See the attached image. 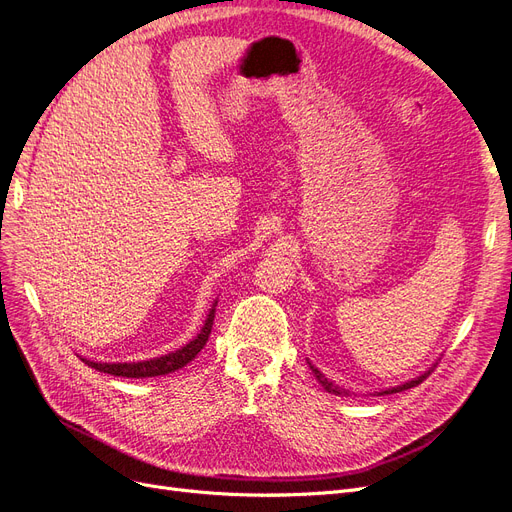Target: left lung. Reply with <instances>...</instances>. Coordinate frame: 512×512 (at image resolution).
I'll return each instance as SVG.
<instances>
[{
  "instance_id": "left-lung-1",
  "label": "left lung",
  "mask_w": 512,
  "mask_h": 512,
  "mask_svg": "<svg viewBox=\"0 0 512 512\" xmlns=\"http://www.w3.org/2000/svg\"><path fill=\"white\" fill-rule=\"evenodd\" d=\"M310 365V369H312V373H314V377H316V380L320 382V386H323L327 392H333V394H348L344 388H339V386H335L333 382H329L327 380V377L323 375V373H320L312 363H308ZM432 371V369H430ZM430 371H426L424 375H420V377H415V380H411V382H405L403 386H396V388H388V390H384V392H380V396L382 394H394V392H403V390H409V388H413V386H418V384H422L424 380H426V377L430 375Z\"/></svg>"
}]
</instances>
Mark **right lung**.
Here are the masks:
<instances>
[{
	"mask_svg": "<svg viewBox=\"0 0 512 512\" xmlns=\"http://www.w3.org/2000/svg\"><path fill=\"white\" fill-rule=\"evenodd\" d=\"M213 320H215V308L208 312V318L206 323L202 327V331L198 333L196 339H192V342L185 344L183 348L170 352V354H164L160 358H151V361H143V363H92V361H86V358H82V361L97 369V371H103V373H109V375H118V377H158V375H166V373H173L181 367H185L189 361H194L196 354L206 346L208 342V335H211V329H213Z\"/></svg>",
	"mask_w": 512,
	"mask_h": 512,
	"instance_id": "1",
	"label": "right lung"
}]
</instances>
